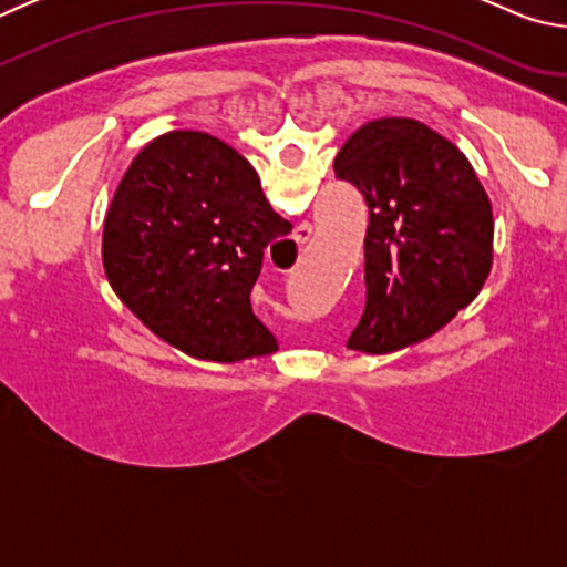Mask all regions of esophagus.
I'll return each instance as SVG.
<instances>
[{
    "label": "esophagus",
    "mask_w": 567,
    "mask_h": 567,
    "mask_svg": "<svg viewBox=\"0 0 567 567\" xmlns=\"http://www.w3.org/2000/svg\"><path fill=\"white\" fill-rule=\"evenodd\" d=\"M312 237V225L310 223H302V225H297V229H295V243H307V239Z\"/></svg>",
    "instance_id": "esophagus-1"
}]
</instances>
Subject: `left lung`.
Instances as JSON below:
<instances>
[{
	"mask_svg": "<svg viewBox=\"0 0 567 567\" xmlns=\"http://www.w3.org/2000/svg\"><path fill=\"white\" fill-rule=\"evenodd\" d=\"M370 213L364 312L348 348L388 354L427 340L475 300L493 267V205L453 142L410 117L362 124L334 157Z\"/></svg>",
	"mask_w": 567,
	"mask_h": 567,
	"instance_id": "8db88e82",
	"label": "left lung"
}]
</instances>
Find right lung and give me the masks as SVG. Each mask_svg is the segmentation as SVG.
I'll list each match as a JSON object with an SVG mask.
<instances>
[{
    "label": "right lung",
    "mask_w": 567,
    "mask_h": 567,
    "mask_svg": "<svg viewBox=\"0 0 567 567\" xmlns=\"http://www.w3.org/2000/svg\"><path fill=\"white\" fill-rule=\"evenodd\" d=\"M290 229L237 150L175 130L140 150L114 192L104 275L134 318L189 358H262L277 352V338L249 292L265 247Z\"/></svg>",
    "instance_id": "right-lung-1"
}]
</instances>
